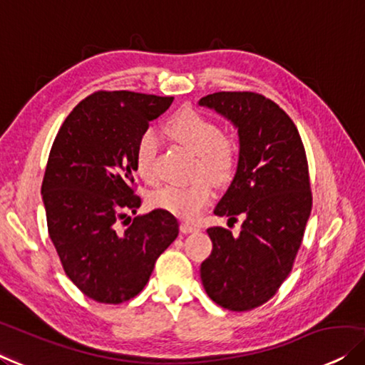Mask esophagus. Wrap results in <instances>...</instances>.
Returning <instances> with one entry per match:
<instances>
[{
	"mask_svg": "<svg viewBox=\"0 0 365 365\" xmlns=\"http://www.w3.org/2000/svg\"><path fill=\"white\" fill-rule=\"evenodd\" d=\"M179 229H181L182 234H192V232H197L199 230V227L189 224V222H182Z\"/></svg>",
	"mask_w": 365,
	"mask_h": 365,
	"instance_id": "esophagus-1",
	"label": "esophagus"
}]
</instances>
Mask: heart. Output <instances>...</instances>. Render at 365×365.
<instances>
[{
	"instance_id": "obj_1",
	"label": "heart",
	"mask_w": 365,
	"mask_h": 365,
	"mask_svg": "<svg viewBox=\"0 0 365 365\" xmlns=\"http://www.w3.org/2000/svg\"><path fill=\"white\" fill-rule=\"evenodd\" d=\"M166 133L194 153L197 158V171L210 178L225 181L237 166V146L227 136H222L220 126L195 110H181L168 121ZM158 136L155 131L145 130L135 145L136 173L146 182H156ZM214 197V184L209 178H197L191 184H170L151 195L153 207L163 209L182 219H194Z\"/></svg>"
}]
</instances>
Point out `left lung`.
I'll use <instances>...</instances> for the list:
<instances>
[{
    "label": "left lung",
    "instance_id": "1",
    "mask_svg": "<svg viewBox=\"0 0 365 365\" xmlns=\"http://www.w3.org/2000/svg\"><path fill=\"white\" fill-rule=\"evenodd\" d=\"M239 133V161L214 214L235 220L239 235L210 227L212 252L200 265L205 293L230 311L267 303L292 272L313 197L308 161L297 126L270 98L253 92H217L199 100Z\"/></svg>",
    "mask_w": 365,
    "mask_h": 365
}]
</instances>
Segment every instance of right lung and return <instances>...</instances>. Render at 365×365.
Here are the masks:
<instances>
[{
	"mask_svg": "<svg viewBox=\"0 0 365 365\" xmlns=\"http://www.w3.org/2000/svg\"><path fill=\"white\" fill-rule=\"evenodd\" d=\"M173 100L97 92L68 113L52 143L41 187L47 230L67 277L98 303L136 297L179 234L171 212L136 215L141 199L131 187L136 140Z\"/></svg>",
	"mask_w": 365,
	"mask_h": 365,
	"instance_id": "add662e5",
	"label": "right lung"
}]
</instances>
